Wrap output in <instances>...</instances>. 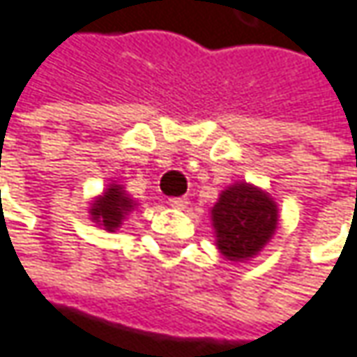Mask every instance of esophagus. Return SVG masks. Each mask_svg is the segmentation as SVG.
I'll list each match as a JSON object with an SVG mask.
<instances>
[{"label": "esophagus", "instance_id": "esophagus-1", "mask_svg": "<svg viewBox=\"0 0 357 357\" xmlns=\"http://www.w3.org/2000/svg\"><path fill=\"white\" fill-rule=\"evenodd\" d=\"M169 206L172 208H178V211H183L188 206V198L185 196H179V198H169Z\"/></svg>", "mask_w": 357, "mask_h": 357}]
</instances>
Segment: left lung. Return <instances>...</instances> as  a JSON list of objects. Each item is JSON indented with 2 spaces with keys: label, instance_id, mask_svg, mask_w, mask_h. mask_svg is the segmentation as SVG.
Returning <instances> with one entry per match:
<instances>
[{
  "label": "left lung",
  "instance_id": "8db88e82",
  "mask_svg": "<svg viewBox=\"0 0 357 357\" xmlns=\"http://www.w3.org/2000/svg\"><path fill=\"white\" fill-rule=\"evenodd\" d=\"M211 214L216 247L229 261L257 255L278 227V206L272 196L245 181L222 190Z\"/></svg>",
  "mask_w": 357,
  "mask_h": 357
}]
</instances>
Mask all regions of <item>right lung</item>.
<instances>
[{"label":"right lung","mask_w":357,"mask_h":357,"mask_svg":"<svg viewBox=\"0 0 357 357\" xmlns=\"http://www.w3.org/2000/svg\"><path fill=\"white\" fill-rule=\"evenodd\" d=\"M137 202L126 194V190L118 183H110L102 196H98L91 202V220L100 227H104L108 233L118 231L122 220L126 218L128 212L135 211Z\"/></svg>","instance_id":"obj_1"}]
</instances>
